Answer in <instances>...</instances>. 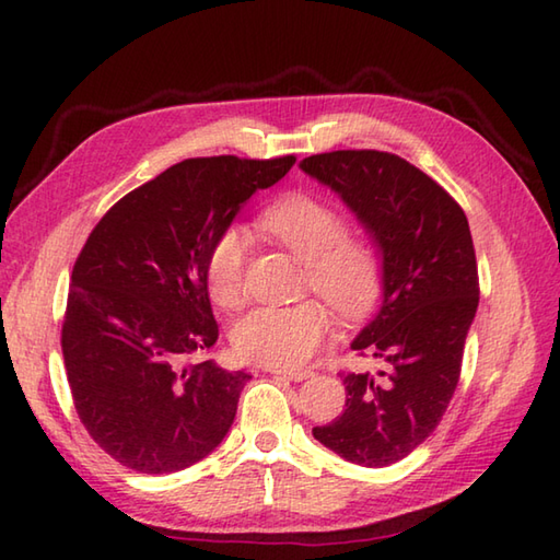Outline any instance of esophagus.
<instances>
[{"label": "esophagus", "instance_id": "obj_1", "mask_svg": "<svg viewBox=\"0 0 560 560\" xmlns=\"http://www.w3.org/2000/svg\"><path fill=\"white\" fill-rule=\"evenodd\" d=\"M269 373L271 375H281V377H287V380H293V383H303V380L313 377L311 371H281V368H269Z\"/></svg>", "mask_w": 560, "mask_h": 560}]
</instances>
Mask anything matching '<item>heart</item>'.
Returning a JSON list of instances; mask_svg holds the SVG:
<instances>
[{
    "label": "heart",
    "instance_id": "b5f03b06",
    "mask_svg": "<svg viewBox=\"0 0 560 560\" xmlns=\"http://www.w3.org/2000/svg\"><path fill=\"white\" fill-rule=\"evenodd\" d=\"M259 229L277 237L307 265V289H315L341 317H363L383 293L385 269L375 243L349 235L347 217L329 201L293 192L261 211ZM247 241L237 229L223 231L209 247L205 279L213 303L243 301ZM329 313L317 301L261 305L233 327V349L245 361L299 368L329 337Z\"/></svg>",
    "mask_w": 560,
    "mask_h": 560
}]
</instances>
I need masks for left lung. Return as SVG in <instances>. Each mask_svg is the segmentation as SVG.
<instances>
[{"label":"left lung","mask_w":560,"mask_h":560,"mask_svg":"<svg viewBox=\"0 0 560 560\" xmlns=\"http://www.w3.org/2000/svg\"><path fill=\"white\" fill-rule=\"evenodd\" d=\"M301 171L341 197L383 255V301L351 349L385 363L349 373L347 409L313 435L361 467H389L435 431L455 395L479 307V271L462 207L387 151H331Z\"/></svg>","instance_id":"obj_1"}]
</instances>
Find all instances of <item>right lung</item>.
I'll return each instance as SVG.
<instances>
[{"mask_svg":"<svg viewBox=\"0 0 560 560\" xmlns=\"http://www.w3.org/2000/svg\"><path fill=\"white\" fill-rule=\"evenodd\" d=\"M293 163L187 159L125 195L91 231L71 271L62 353L83 428L125 467L187 469L233 425L249 375L183 359L219 339L209 247Z\"/></svg>","mask_w":560,"mask_h":560,"instance_id":"obj_1","label":"right lung"}]
</instances>
